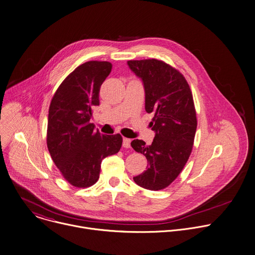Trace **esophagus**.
<instances>
[{"mask_svg":"<svg viewBox=\"0 0 255 255\" xmlns=\"http://www.w3.org/2000/svg\"><path fill=\"white\" fill-rule=\"evenodd\" d=\"M130 143H131V139H129V138H123V147H125V148H130Z\"/></svg>","mask_w":255,"mask_h":255,"instance_id":"34e87169","label":"esophagus"}]
</instances>
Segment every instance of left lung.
Wrapping results in <instances>:
<instances>
[{"label":"left lung","instance_id":"obj_1","mask_svg":"<svg viewBox=\"0 0 255 255\" xmlns=\"http://www.w3.org/2000/svg\"><path fill=\"white\" fill-rule=\"evenodd\" d=\"M142 80L145 111L153 113L150 125L155 132L151 145L135 139L131 146L147 158L148 167L134 176L135 183L150 191L168 187L186 165L197 130L192 91L180 72L158 59L127 61Z\"/></svg>","mask_w":255,"mask_h":255}]
</instances>
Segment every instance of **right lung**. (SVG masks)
<instances>
[{
	"instance_id": "add662e5",
	"label": "right lung",
	"mask_w": 255,
	"mask_h": 255,
	"mask_svg": "<svg viewBox=\"0 0 255 255\" xmlns=\"http://www.w3.org/2000/svg\"><path fill=\"white\" fill-rule=\"evenodd\" d=\"M111 69L108 61L81 64L60 84L49 106L47 147L62 176L76 188L95 185L102 160L122 146L120 134H101L90 123L93 109L100 105V88Z\"/></svg>"
}]
</instances>
